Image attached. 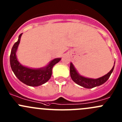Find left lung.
<instances>
[{"instance_id": "left-lung-1", "label": "left lung", "mask_w": 122, "mask_h": 122, "mask_svg": "<svg viewBox=\"0 0 122 122\" xmlns=\"http://www.w3.org/2000/svg\"><path fill=\"white\" fill-rule=\"evenodd\" d=\"M114 64H115V62H114ZM114 64L112 69L107 74L104 75V76L100 77V78L94 79V78H87V77H85L84 76H81L77 72V70L75 68L72 62H71L70 68V76H71V79L72 80V81L79 86L86 88H94L97 86H99L100 85L104 84L109 79L110 75L113 71Z\"/></svg>"}]
</instances>
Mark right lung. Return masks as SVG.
Here are the masks:
<instances>
[{"mask_svg":"<svg viewBox=\"0 0 122 122\" xmlns=\"http://www.w3.org/2000/svg\"><path fill=\"white\" fill-rule=\"evenodd\" d=\"M22 34L19 35L18 40L15 43L10 55V64L16 77L21 82L32 87L41 86L47 82L52 76V68L61 60L57 58L50 61L45 67L40 68H31L22 65L16 57V52Z\"/></svg>","mask_w":122,"mask_h":122,"instance_id":"obj_1","label":"right lung"}]
</instances>
